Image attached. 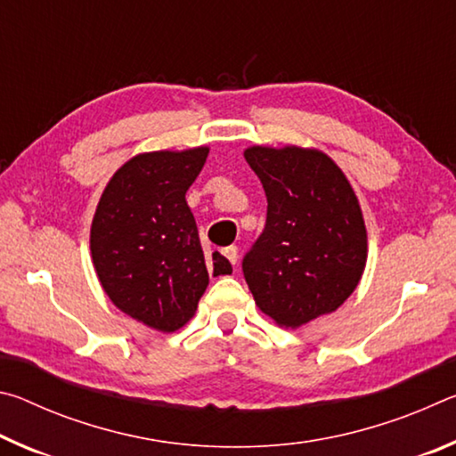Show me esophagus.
<instances>
[{
    "mask_svg": "<svg viewBox=\"0 0 456 456\" xmlns=\"http://www.w3.org/2000/svg\"><path fill=\"white\" fill-rule=\"evenodd\" d=\"M223 256H225L229 261H231V265H237V259H239V249H237V245H229V247H225V249H223Z\"/></svg>",
    "mask_w": 456,
    "mask_h": 456,
    "instance_id": "1",
    "label": "esophagus"
}]
</instances>
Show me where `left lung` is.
<instances>
[{
    "mask_svg": "<svg viewBox=\"0 0 456 456\" xmlns=\"http://www.w3.org/2000/svg\"><path fill=\"white\" fill-rule=\"evenodd\" d=\"M267 197L261 235L241 261L259 310L299 328L338 310L366 265L358 199L334 160L297 146L245 151Z\"/></svg>",
    "mask_w": 456,
    "mask_h": 456,
    "instance_id": "1",
    "label": "left lung"
}]
</instances>
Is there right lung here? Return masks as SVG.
<instances>
[{
	"instance_id": "1",
	"label": "right lung",
	"mask_w": 456,
	"mask_h": 456,
	"mask_svg": "<svg viewBox=\"0 0 456 456\" xmlns=\"http://www.w3.org/2000/svg\"><path fill=\"white\" fill-rule=\"evenodd\" d=\"M207 154L200 146L130 159L106 184L92 221V261L108 297L160 331L192 318L209 275L233 272L221 253L205 257L184 199Z\"/></svg>"
}]
</instances>
